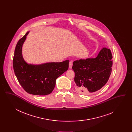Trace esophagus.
Returning a JSON list of instances; mask_svg holds the SVG:
<instances>
[{"instance_id": "esophagus-1", "label": "esophagus", "mask_w": 132, "mask_h": 132, "mask_svg": "<svg viewBox=\"0 0 132 132\" xmlns=\"http://www.w3.org/2000/svg\"><path fill=\"white\" fill-rule=\"evenodd\" d=\"M72 66H73V61H71L69 62V67L70 69H71L72 68Z\"/></svg>"}]
</instances>
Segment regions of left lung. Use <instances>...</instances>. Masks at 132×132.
Masks as SVG:
<instances>
[{
    "label": "left lung",
    "mask_w": 132,
    "mask_h": 132,
    "mask_svg": "<svg viewBox=\"0 0 132 132\" xmlns=\"http://www.w3.org/2000/svg\"><path fill=\"white\" fill-rule=\"evenodd\" d=\"M111 50L103 47L96 57L76 60L72 69L75 72L76 90L88 95L100 90L108 81L112 66Z\"/></svg>",
    "instance_id": "1"
}]
</instances>
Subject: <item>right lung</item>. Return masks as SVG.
<instances>
[{
  "label": "right lung",
  "mask_w": 132,
  "mask_h": 132,
  "mask_svg": "<svg viewBox=\"0 0 132 132\" xmlns=\"http://www.w3.org/2000/svg\"><path fill=\"white\" fill-rule=\"evenodd\" d=\"M29 32L19 39L16 46L13 60L15 74L28 93L38 95L50 94L55 86L57 78L68 69L69 61L39 65L28 64L23 57L22 51Z\"/></svg>",
  "instance_id": "right-lung-1"
}]
</instances>
